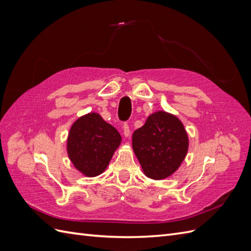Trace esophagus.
<instances>
[{
	"label": "esophagus",
	"instance_id": "1",
	"mask_svg": "<svg viewBox=\"0 0 251 251\" xmlns=\"http://www.w3.org/2000/svg\"><path fill=\"white\" fill-rule=\"evenodd\" d=\"M123 128H124V135H125V137H128V136H130V127H128V126H127L126 124H125L124 126H123Z\"/></svg>",
	"mask_w": 251,
	"mask_h": 251
}]
</instances>
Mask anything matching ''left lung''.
<instances>
[{"instance_id":"1","label":"left lung","mask_w":251,"mask_h":251,"mask_svg":"<svg viewBox=\"0 0 251 251\" xmlns=\"http://www.w3.org/2000/svg\"><path fill=\"white\" fill-rule=\"evenodd\" d=\"M132 147L144 175L162 180L172 176L183 162L188 150V136L177 116L157 111L133 133Z\"/></svg>"}]
</instances>
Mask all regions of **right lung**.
<instances>
[{"label": "right lung", "mask_w": 251, "mask_h": 251, "mask_svg": "<svg viewBox=\"0 0 251 251\" xmlns=\"http://www.w3.org/2000/svg\"><path fill=\"white\" fill-rule=\"evenodd\" d=\"M121 143L115 127L92 112L75 120L67 139V153L74 168L86 177H96L108 168Z\"/></svg>", "instance_id": "right-lung-1"}]
</instances>
